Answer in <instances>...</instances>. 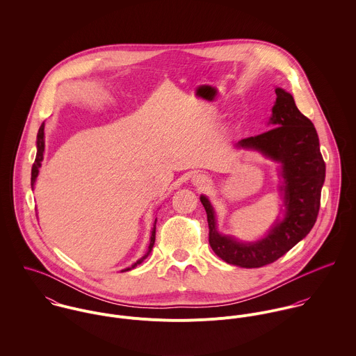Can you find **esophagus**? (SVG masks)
Here are the masks:
<instances>
[{
    "instance_id": "obj_1",
    "label": "esophagus",
    "mask_w": 356,
    "mask_h": 356,
    "mask_svg": "<svg viewBox=\"0 0 356 356\" xmlns=\"http://www.w3.org/2000/svg\"><path fill=\"white\" fill-rule=\"evenodd\" d=\"M193 182H195V185H197V186H203L207 184V178L203 177V175H196L195 178H193Z\"/></svg>"
}]
</instances>
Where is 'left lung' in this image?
<instances>
[{"label": "left lung", "mask_w": 356, "mask_h": 356, "mask_svg": "<svg viewBox=\"0 0 356 356\" xmlns=\"http://www.w3.org/2000/svg\"><path fill=\"white\" fill-rule=\"evenodd\" d=\"M277 99L268 119V131L236 144L237 149L256 151L278 163L282 208L264 237L241 241L218 232L215 209L207 196L200 202L207 212L209 245L229 264L256 268L270 264L292 250L312 229L325 182V161L312 122L298 109L291 93L275 88Z\"/></svg>", "instance_id": "left-lung-1"}]
</instances>
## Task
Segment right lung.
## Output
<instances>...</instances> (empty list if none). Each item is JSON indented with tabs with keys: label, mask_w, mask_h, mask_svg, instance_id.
I'll use <instances>...</instances> for the list:
<instances>
[{
	"label": "right lung",
	"mask_w": 356,
	"mask_h": 356,
	"mask_svg": "<svg viewBox=\"0 0 356 356\" xmlns=\"http://www.w3.org/2000/svg\"><path fill=\"white\" fill-rule=\"evenodd\" d=\"M44 152H45V123L41 124L40 130H38V134H37V156H35V161L33 164V168H31V188L34 189V185H35V181H37V177L40 174V168H41V163L44 160ZM156 220L154 219V223H153L152 232H151V238H149V247L147 250V252L144 256H141L136 263H133L130 267H126L123 268L122 271H129L131 268H134L136 266L141 264L149 254L152 252L153 245H154V238H156Z\"/></svg>",
	"instance_id": "right-lung-1"
}]
</instances>
